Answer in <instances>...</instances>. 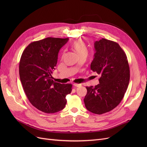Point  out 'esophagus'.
I'll use <instances>...</instances> for the list:
<instances>
[{"mask_svg": "<svg viewBox=\"0 0 147 147\" xmlns=\"http://www.w3.org/2000/svg\"><path fill=\"white\" fill-rule=\"evenodd\" d=\"M73 86L75 87H80L82 86L81 84H78V83H74Z\"/></svg>", "mask_w": 147, "mask_h": 147, "instance_id": "obj_1", "label": "esophagus"}]
</instances>
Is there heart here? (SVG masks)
<instances>
[{
    "label": "heart",
    "instance_id": "obj_1",
    "mask_svg": "<svg viewBox=\"0 0 147 147\" xmlns=\"http://www.w3.org/2000/svg\"><path fill=\"white\" fill-rule=\"evenodd\" d=\"M71 48L76 53L78 57H86L88 55L89 50L88 46L81 39L74 41L71 44Z\"/></svg>",
    "mask_w": 147,
    "mask_h": 147
}]
</instances>
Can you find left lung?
Wrapping results in <instances>:
<instances>
[{
    "label": "left lung",
    "instance_id": "8db88e82",
    "mask_svg": "<svg viewBox=\"0 0 147 147\" xmlns=\"http://www.w3.org/2000/svg\"><path fill=\"white\" fill-rule=\"evenodd\" d=\"M94 47L90 69L100 75L99 84L86 87L84 102L91 113L102 114L121 101L129 83L130 69L126 53L117 43L102 38L95 42Z\"/></svg>",
    "mask_w": 147,
    "mask_h": 147
}]
</instances>
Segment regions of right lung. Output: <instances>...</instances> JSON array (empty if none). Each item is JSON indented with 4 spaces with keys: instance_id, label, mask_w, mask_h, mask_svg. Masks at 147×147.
Listing matches in <instances>:
<instances>
[{
    "instance_id": "1",
    "label": "right lung",
    "mask_w": 147,
    "mask_h": 147,
    "mask_svg": "<svg viewBox=\"0 0 147 147\" xmlns=\"http://www.w3.org/2000/svg\"><path fill=\"white\" fill-rule=\"evenodd\" d=\"M68 40L47 37L30 43L22 53L19 74L23 89L30 102L43 113L64 109L66 95L72 90L71 84L55 82L52 76L59 51Z\"/></svg>"
}]
</instances>
